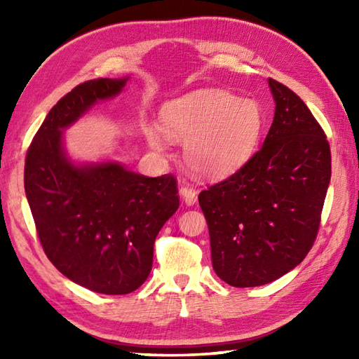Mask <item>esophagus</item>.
I'll return each mask as SVG.
<instances>
[{
    "mask_svg": "<svg viewBox=\"0 0 359 359\" xmlns=\"http://www.w3.org/2000/svg\"><path fill=\"white\" fill-rule=\"evenodd\" d=\"M180 197L187 205H194L197 202V191L189 185H184L180 188Z\"/></svg>",
    "mask_w": 359,
    "mask_h": 359,
    "instance_id": "esophagus-1",
    "label": "esophagus"
}]
</instances>
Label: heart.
Masks as SVG:
<instances>
[{"label":"heart","mask_w":359,"mask_h":359,"mask_svg":"<svg viewBox=\"0 0 359 359\" xmlns=\"http://www.w3.org/2000/svg\"><path fill=\"white\" fill-rule=\"evenodd\" d=\"M160 128L168 139L185 142L187 166L207 179L236 172L253 154L262 129V111L253 100L220 89H202L163 104ZM147 140L160 152L165 137L147 128Z\"/></svg>","instance_id":"heart-1"}]
</instances>
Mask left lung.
I'll return each mask as SVG.
<instances>
[{
    "instance_id": "obj_1",
    "label": "left lung",
    "mask_w": 359,
    "mask_h": 359,
    "mask_svg": "<svg viewBox=\"0 0 359 359\" xmlns=\"http://www.w3.org/2000/svg\"><path fill=\"white\" fill-rule=\"evenodd\" d=\"M276 103L262 148L199 194L217 276L269 284L299 265L316 241L332 175L330 144L307 104L269 79Z\"/></svg>"
}]
</instances>
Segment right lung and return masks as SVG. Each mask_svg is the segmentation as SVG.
I'll list each match as a JSON object with an SVG mask.
<instances>
[{"mask_svg":"<svg viewBox=\"0 0 359 359\" xmlns=\"http://www.w3.org/2000/svg\"><path fill=\"white\" fill-rule=\"evenodd\" d=\"M125 83L89 80L60 98L25 165L26 197L46 256L75 284L103 294L131 293L147 280L160 228L179 208L172 174L144 177L112 162L75 166L65 156L63 129Z\"/></svg>","mask_w":359,"mask_h":359,"instance_id":"obj_1","label":"right lung"}]
</instances>
